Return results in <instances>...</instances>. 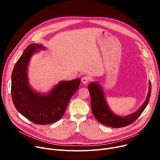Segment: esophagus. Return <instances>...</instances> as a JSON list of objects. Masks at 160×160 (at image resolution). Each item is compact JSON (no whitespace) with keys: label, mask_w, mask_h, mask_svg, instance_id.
Wrapping results in <instances>:
<instances>
[{"label":"esophagus","mask_w":160,"mask_h":160,"mask_svg":"<svg viewBox=\"0 0 160 160\" xmlns=\"http://www.w3.org/2000/svg\"><path fill=\"white\" fill-rule=\"evenodd\" d=\"M89 80H90V78L88 77H86V76L82 78V82L83 83V84H86V83H88L89 82Z\"/></svg>","instance_id":"obj_1"}]
</instances>
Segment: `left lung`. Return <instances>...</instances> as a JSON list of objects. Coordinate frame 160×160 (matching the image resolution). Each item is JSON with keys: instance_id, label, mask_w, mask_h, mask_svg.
I'll return each mask as SVG.
<instances>
[{"instance_id": "1", "label": "left lung", "mask_w": 160, "mask_h": 160, "mask_svg": "<svg viewBox=\"0 0 160 160\" xmlns=\"http://www.w3.org/2000/svg\"><path fill=\"white\" fill-rule=\"evenodd\" d=\"M91 96V106L93 114L101 124L112 128H121L132 124L138 118L147 107L151 94V83L149 81L148 95L144 104L139 110L127 117H121L113 113L108 106L103 91L98 83L91 82L88 86Z\"/></svg>"}]
</instances>
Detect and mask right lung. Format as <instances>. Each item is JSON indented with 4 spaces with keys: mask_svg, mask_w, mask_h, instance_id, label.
I'll return each mask as SVG.
<instances>
[{
    "mask_svg": "<svg viewBox=\"0 0 160 160\" xmlns=\"http://www.w3.org/2000/svg\"><path fill=\"white\" fill-rule=\"evenodd\" d=\"M39 48H45L38 44L28 45L16 62L12 74V97L17 110L33 123L52 124L63 117L81 80L61 81L47 95L36 93L29 85L27 67L30 58Z\"/></svg>",
    "mask_w": 160,
    "mask_h": 160,
    "instance_id": "1",
    "label": "right lung"
}]
</instances>
